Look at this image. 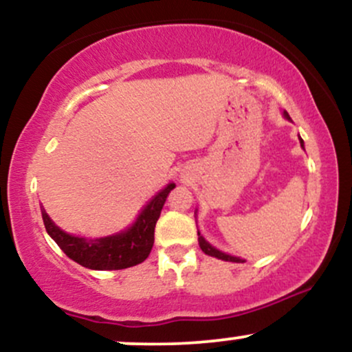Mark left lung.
<instances>
[{
  "label": "left lung",
  "mask_w": 352,
  "mask_h": 352,
  "mask_svg": "<svg viewBox=\"0 0 352 352\" xmlns=\"http://www.w3.org/2000/svg\"><path fill=\"white\" fill-rule=\"evenodd\" d=\"M283 116H285L286 120H292V117H289V114L286 111H283ZM300 144H301V147L305 148V142H302L301 137H300ZM195 218H197V210H195ZM197 235H199V245H200L201 252H204L205 254H208V256H215V258H218V260H223V261H232V263H243L245 261L243 258H240V256H233V254L220 252V250L215 248V246L210 245L208 241L201 236L200 232H197Z\"/></svg>",
  "instance_id": "1"
}]
</instances>
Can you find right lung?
<instances>
[{"mask_svg": "<svg viewBox=\"0 0 352 352\" xmlns=\"http://www.w3.org/2000/svg\"><path fill=\"white\" fill-rule=\"evenodd\" d=\"M175 184L170 182L157 192L142 210L132 225L125 230L100 238L76 236L59 228L41 205V215L47 235L58 243L72 261L89 270H124L142 263L153 246V232L160 212Z\"/></svg>", "mask_w": 352, "mask_h": 352, "instance_id": "add662e5", "label": "right lung"}]
</instances>
